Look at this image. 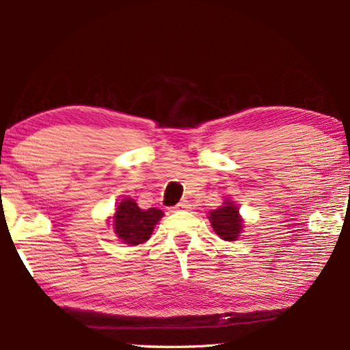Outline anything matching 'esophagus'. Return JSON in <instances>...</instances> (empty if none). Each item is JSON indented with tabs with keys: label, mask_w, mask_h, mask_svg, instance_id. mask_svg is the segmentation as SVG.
Wrapping results in <instances>:
<instances>
[{
	"label": "esophagus",
	"mask_w": 350,
	"mask_h": 350,
	"mask_svg": "<svg viewBox=\"0 0 350 350\" xmlns=\"http://www.w3.org/2000/svg\"><path fill=\"white\" fill-rule=\"evenodd\" d=\"M187 208H191V202L189 200H180L178 206L174 207V211H187Z\"/></svg>",
	"instance_id": "obj_1"
}]
</instances>
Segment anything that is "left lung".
<instances>
[{
    "label": "left lung",
    "instance_id": "1",
    "mask_svg": "<svg viewBox=\"0 0 350 350\" xmlns=\"http://www.w3.org/2000/svg\"><path fill=\"white\" fill-rule=\"evenodd\" d=\"M208 220H211L215 234L227 242L239 239V234L242 232V219L239 215V208L230 200L224 204L222 207L212 211L208 214Z\"/></svg>",
    "mask_w": 350,
    "mask_h": 350
}]
</instances>
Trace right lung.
Listing matches in <instances>:
<instances>
[{"label": "right lung", "mask_w": 350, "mask_h": 350, "mask_svg": "<svg viewBox=\"0 0 350 350\" xmlns=\"http://www.w3.org/2000/svg\"><path fill=\"white\" fill-rule=\"evenodd\" d=\"M163 217V211L151 207L148 211L138 207L133 199H124L115 212V234L128 245H139L150 239L152 228Z\"/></svg>", "instance_id": "right-lung-1"}]
</instances>
